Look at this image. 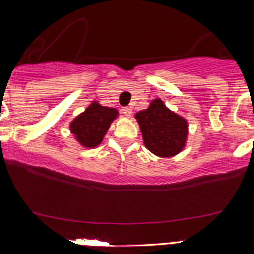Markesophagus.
I'll list each match as a JSON object with an SVG mask.
<instances>
[{
	"label": "esophagus",
	"instance_id": "obj_1",
	"mask_svg": "<svg viewBox=\"0 0 254 254\" xmlns=\"http://www.w3.org/2000/svg\"><path fill=\"white\" fill-rule=\"evenodd\" d=\"M122 112L123 114H125L127 117H130V115L132 114V109L130 108V107H124V108H122Z\"/></svg>",
	"mask_w": 254,
	"mask_h": 254
}]
</instances>
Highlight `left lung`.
<instances>
[{
    "label": "left lung",
    "instance_id": "obj_1",
    "mask_svg": "<svg viewBox=\"0 0 254 254\" xmlns=\"http://www.w3.org/2000/svg\"><path fill=\"white\" fill-rule=\"evenodd\" d=\"M146 148L158 157H173L186 146L188 123L165 106L160 98L135 115Z\"/></svg>",
    "mask_w": 254,
    "mask_h": 254
}]
</instances>
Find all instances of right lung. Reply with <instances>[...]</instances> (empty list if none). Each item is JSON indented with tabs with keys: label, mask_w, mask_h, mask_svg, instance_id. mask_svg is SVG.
<instances>
[{
	"label": "right lung",
	"mask_w": 254,
	"mask_h": 254,
	"mask_svg": "<svg viewBox=\"0 0 254 254\" xmlns=\"http://www.w3.org/2000/svg\"><path fill=\"white\" fill-rule=\"evenodd\" d=\"M117 117V109L103 107L94 101L71 122L70 130L83 147L93 148L103 141L104 135Z\"/></svg>",
	"instance_id": "right-lung-1"
}]
</instances>
